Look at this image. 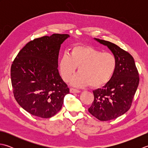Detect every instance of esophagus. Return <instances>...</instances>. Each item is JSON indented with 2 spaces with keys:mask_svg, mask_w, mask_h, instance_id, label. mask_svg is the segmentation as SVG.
<instances>
[{
  "mask_svg": "<svg viewBox=\"0 0 148 148\" xmlns=\"http://www.w3.org/2000/svg\"><path fill=\"white\" fill-rule=\"evenodd\" d=\"M70 92L72 93H79L80 91L77 89L72 88H70Z\"/></svg>",
  "mask_w": 148,
  "mask_h": 148,
  "instance_id": "esophagus-1",
  "label": "esophagus"
}]
</instances>
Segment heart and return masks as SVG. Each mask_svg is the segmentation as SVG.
<instances>
[{"label": "heart", "instance_id": "b5f03b06", "mask_svg": "<svg viewBox=\"0 0 148 148\" xmlns=\"http://www.w3.org/2000/svg\"><path fill=\"white\" fill-rule=\"evenodd\" d=\"M117 61L111 53H102L92 46H76L69 55L65 53L60 59L58 69L62 79H71L78 67L79 73L72 78V86L81 87L91 85L93 88L103 86L114 74Z\"/></svg>", "mask_w": 148, "mask_h": 148}]
</instances>
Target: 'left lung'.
<instances>
[{"label":"left lung","mask_w":148,"mask_h":148,"mask_svg":"<svg viewBox=\"0 0 148 148\" xmlns=\"http://www.w3.org/2000/svg\"><path fill=\"white\" fill-rule=\"evenodd\" d=\"M94 39L108 47L117 61L111 80L102 88L93 91L94 100L88 109L90 114L99 120L109 121L125 114L130 108L139 85V73L130 53L111 42Z\"/></svg>","instance_id":"left-lung-1"}]
</instances>
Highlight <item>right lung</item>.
<instances>
[{
  "label": "right lung",
  "mask_w": 148,
  "mask_h": 148,
  "mask_svg": "<svg viewBox=\"0 0 148 148\" xmlns=\"http://www.w3.org/2000/svg\"><path fill=\"white\" fill-rule=\"evenodd\" d=\"M69 37L54 34L31 40L12 62L14 98L30 114L49 118L61 109L69 88L59 74L58 59L61 45Z\"/></svg>",
  "instance_id": "right-lung-1"
}]
</instances>
